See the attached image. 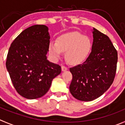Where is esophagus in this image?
<instances>
[{
    "mask_svg": "<svg viewBox=\"0 0 125 125\" xmlns=\"http://www.w3.org/2000/svg\"><path fill=\"white\" fill-rule=\"evenodd\" d=\"M61 69L62 71H66L67 69H68V67H67V66L62 65V66H61Z\"/></svg>",
    "mask_w": 125,
    "mask_h": 125,
    "instance_id": "obj_1",
    "label": "esophagus"
}]
</instances>
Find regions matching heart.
I'll return each mask as SVG.
<instances>
[{"mask_svg": "<svg viewBox=\"0 0 125 125\" xmlns=\"http://www.w3.org/2000/svg\"><path fill=\"white\" fill-rule=\"evenodd\" d=\"M49 52L52 58L58 59L62 52H66V58L72 64L84 61L91 53L93 43L90 37L77 32L64 34L49 44Z\"/></svg>", "mask_w": 125, "mask_h": 125, "instance_id": "1", "label": "heart"}]
</instances>
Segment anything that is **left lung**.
<instances>
[{"instance_id":"8db88e82","label":"left lung","mask_w":125,"mask_h":125,"mask_svg":"<svg viewBox=\"0 0 125 125\" xmlns=\"http://www.w3.org/2000/svg\"><path fill=\"white\" fill-rule=\"evenodd\" d=\"M91 53L83 63L70 68V92L77 99L91 101L104 94L115 78L118 53L109 37L94 29Z\"/></svg>"}]
</instances>
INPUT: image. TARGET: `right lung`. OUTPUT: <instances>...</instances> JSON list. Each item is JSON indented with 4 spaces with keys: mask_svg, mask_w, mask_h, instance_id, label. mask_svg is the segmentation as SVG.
Returning <instances> with one entry per match:
<instances>
[{
    "mask_svg": "<svg viewBox=\"0 0 125 125\" xmlns=\"http://www.w3.org/2000/svg\"><path fill=\"white\" fill-rule=\"evenodd\" d=\"M48 27L34 25L13 41L6 67L15 90L22 97L37 99L45 94L54 77L61 72L59 64L47 59L50 44Z\"/></svg>",
    "mask_w": 125,
    "mask_h": 125,
    "instance_id": "1",
    "label": "right lung"
}]
</instances>
